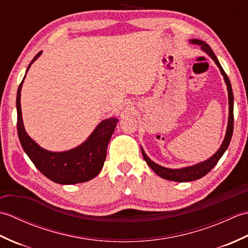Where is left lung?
<instances>
[{"mask_svg":"<svg viewBox=\"0 0 248 248\" xmlns=\"http://www.w3.org/2000/svg\"><path fill=\"white\" fill-rule=\"evenodd\" d=\"M189 44L199 46L200 49H202L203 52H205V53L211 57L215 64H217V66L218 67L220 73H222V76L224 77V81L226 83V85H227L229 116H228V124H227V130H226L225 139L223 140L222 145H220V147L218 148V150L215 152V154L211 157H209L208 160L197 163V164H195V165L182 167V168H167L164 166H161L159 164H156V163L152 161L151 159H149L148 155L145 154L144 149L140 147L141 154H143V156L147 163V165H148L151 170L156 173L157 176H160L163 179H166V180L176 181V182L194 181V180H197V179H200L202 177L207 175V173L211 170L215 165L217 164V162L219 161L220 157H222V155L225 154V151L227 150L228 146L230 144L231 138H232V132H233V93H232V88H231L229 78L225 73L222 66H220L217 57L215 56L212 49L210 48V46L204 43V41L199 40V39H191L189 40Z\"/></svg>","mask_w":248,"mask_h":248,"instance_id":"8db88e82","label":"left lung"}]
</instances>
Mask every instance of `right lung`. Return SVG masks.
<instances>
[{
  "label": "right lung",
  "mask_w": 248,
  "mask_h": 248,
  "mask_svg": "<svg viewBox=\"0 0 248 248\" xmlns=\"http://www.w3.org/2000/svg\"><path fill=\"white\" fill-rule=\"evenodd\" d=\"M43 53L40 51L33 61L31 62L25 75L28 73L31 65ZM25 78V76H24ZM20 83L17 93V129L19 140L23 150L31 161L34 163L43 175L51 181L60 184H76L92 180L101 171L107 149L112 138L118 118L110 117L102 120L88 139L76 148L67 151H49L40 147L34 140L26 133L21 110V89L24 82Z\"/></svg>",
  "instance_id": "right-lung-1"
}]
</instances>
